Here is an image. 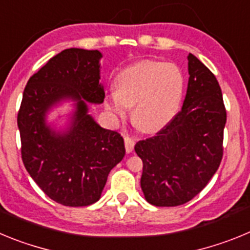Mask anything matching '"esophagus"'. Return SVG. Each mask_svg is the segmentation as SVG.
Here are the masks:
<instances>
[{
    "instance_id": "1",
    "label": "esophagus",
    "mask_w": 250,
    "mask_h": 250,
    "mask_svg": "<svg viewBox=\"0 0 250 250\" xmlns=\"http://www.w3.org/2000/svg\"><path fill=\"white\" fill-rule=\"evenodd\" d=\"M124 141H125V150H126V152H131L132 150H134V145H135V141H134V139L130 138V136L125 135L124 136Z\"/></svg>"
}]
</instances>
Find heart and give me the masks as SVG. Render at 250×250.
Here are the masks:
<instances>
[{
    "label": "heart",
    "instance_id": "1",
    "mask_svg": "<svg viewBox=\"0 0 250 250\" xmlns=\"http://www.w3.org/2000/svg\"><path fill=\"white\" fill-rule=\"evenodd\" d=\"M184 75L174 63L144 60L127 66L116 76L115 92L106 98V109L124 119L132 118L144 132H158L175 118L184 95Z\"/></svg>",
    "mask_w": 250,
    "mask_h": 250
}]
</instances>
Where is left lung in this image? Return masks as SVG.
Returning a JSON list of instances; mask_svg holds the SVG:
<instances>
[{"instance_id": "left-lung-1", "label": "left lung", "mask_w": 250, "mask_h": 250, "mask_svg": "<svg viewBox=\"0 0 250 250\" xmlns=\"http://www.w3.org/2000/svg\"><path fill=\"white\" fill-rule=\"evenodd\" d=\"M182 110L156 136L136 143L143 160L140 185L147 203L178 207L209 183L223 158L227 123L223 95L213 72L193 54Z\"/></svg>"}]
</instances>
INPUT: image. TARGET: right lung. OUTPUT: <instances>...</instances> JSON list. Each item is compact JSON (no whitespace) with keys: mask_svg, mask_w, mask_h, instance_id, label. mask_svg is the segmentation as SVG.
<instances>
[{"mask_svg":"<svg viewBox=\"0 0 250 250\" xmlns=\"http://www.w3.org/2000/svg\"><path fill=\"white\" fill-rule=\"evenodd\" d=\"M98 50L67 48L30 77L17 115L23 165L43 193L66 207L100 199L110 170L123 160L125 145L116 131L101 127L89 104H103ZM71 100L75 110L63 132L48 125V111Z\"/></svg>","mask_w":250,"mask_h":250,"instance_id":"right-lung-1","label":"right lung"}]
</instances>
